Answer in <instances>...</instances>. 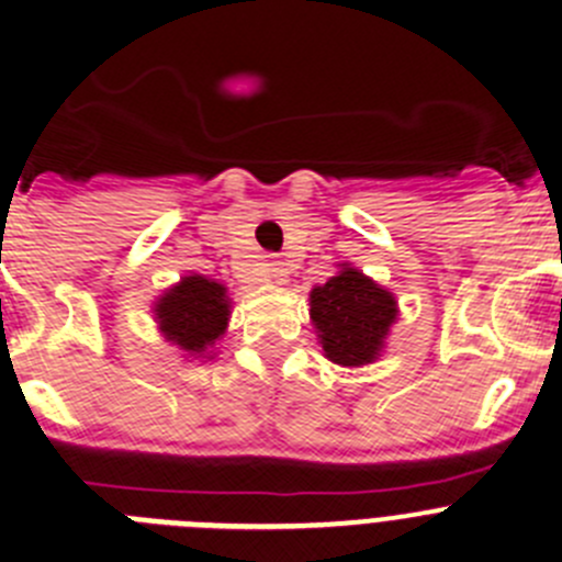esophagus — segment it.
Instances as JSON below:
<instances>
[{
	"mask_svg": "<svg viewBox=\"0 0 562 562\" xmlns=\"http://www.w3.org/2000/svg\"><path fill=\"white\" fill-rule=\"evenodd\" d=\"M265 276L270 278V281H276V284H284V281H286V270H284V265H281V261H267Z\"/></svg>",
	"mask_w": 562,
	"mask_h": 562,
	"instance_id": "1",
	"label": "esophagus"
}]
</instances>
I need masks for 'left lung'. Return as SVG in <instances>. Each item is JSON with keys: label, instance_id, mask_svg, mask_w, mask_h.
<instances>
[{"label": "left lung", "instance_id": "8db88e82", "mask_svg": "<svg viewBox=\"0 0 562 562\" xmlns=\"http://www.w3.org/2000/svg\"><path fill=\"white\" fill-rule=\"evenodd\" d=\"M308 306L323 351L342 368H362L382 357L384 339L398 317L393 292L348 265L312 290Z\"/></svg>", "mask_w": 562, "mask_h": 562}]
</instances>
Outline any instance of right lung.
I'll return each mask as SVG.
<instances>
[{"label":"right lung","mask_w":562,"mask_h":562,"mask_svg":"<svg viewBox=\"0 0 562 562\" xmlns=\"http://www.w3.org/2000/svg\"><path fill=\"white\" fill-rule=\"evenodd\" d=\"M153 312L169 342L178 345L189 357H203L228 328V290L214 278L194 272L164 292Z\"/></svg>","instance_id":"1"}]
</instances>
